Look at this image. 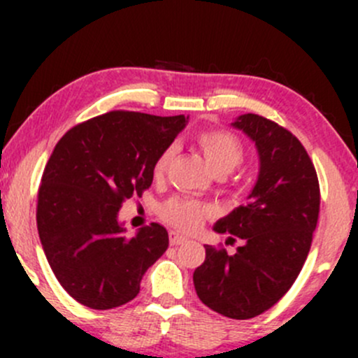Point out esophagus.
I'll return each mask as SVG.
<instances>
[{"instance_id":"1","label":"esophagus","mask_w":358,"mask_h":358,"mask_svg":"<svg viewBox=\"0 0 358 358\" xmlns=\"http://www.w3.org/2000/svg\"><path fill=\"white\" fill-rule=\"evenodd\" d=\"M185 241H187L185 237L180 236V234L175 232V230H171V232H169V244H171V246H180V244H183Z\"/></svg>"}]
</instances>
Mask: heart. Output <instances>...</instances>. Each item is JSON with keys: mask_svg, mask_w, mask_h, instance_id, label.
Masks as SVG:
<instances>
[{"mask_svg": "<svg viewBox=\"0 0 358 358\" xmlns=\"http://www.w3.org/2000/svg\"><path fill=\"white\" fill-rule=\"evenodd\" d=\"M196 143L202 152L206 164L209 166L215 175H227L234 171L237 166L243 164L244 147L236 135L225 129H206L196 136ZM173 147L162 150L154 162V176L161 178L173 159ZM159 215L168 225L182 230V232H194L206 222L211 209L204 202L189 199V197H171L161 206Z\"/></svg>", "mask_w": 358, "mask_h": 358, "instance_id": "obj_1", "label": "heart"}]
</instances>
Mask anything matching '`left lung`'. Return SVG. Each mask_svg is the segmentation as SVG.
<instances>
[{
	"label": "left lung",
	"instance_id": "8db88e82",
	"mask_svg": "<svg viewBox=\"0 0 358 358\" xmlns=\"http://www.w3.org/2000/svg\"><path fill=\"white\" fill-rule=\"evenodd\" d=\"M234 126L256 143L259 175L248 204L215 230L239 237L243 246L236 255L204 246L194 286L213 312L246 320L272 308L301 272L319 222L320 187L312 159L289 129L258 114L241 115Z\"/></svg>",
	"mask_w": 358,
	"mask_h": 358
}]
</instances>
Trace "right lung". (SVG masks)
<instances>
[{"mask_svg":"<svg viewBox=\"0 0 358 358\" xmlns=\"http://www.w3.org/2000/svg\"><path fill=\"white\" fill-rule=\"evenodd\" d=\"M183 115L110 110L71 128L53 149L38 190L39 239L60 286L81 305L131 301L168 249L159 223L122 236V202L152 185L154 162L185 128Z\"/></svg>","mask_w":358,"mask_h":358,"instance_id":"1","label":"right lung"}]
</instances>
